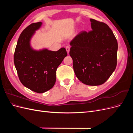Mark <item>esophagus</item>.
Segmentation results:
<instances>
[{
  "label": "esophagus",
  "mask_w": 133,
  "mask_h": 133,
  "mask_svg": "<svg viewBox=\"0 0 133 133\" xmlns=\"http://www.w3.org/2000/svg\"><path fill=\"white\" fill-rule=\"evenodd\" d=\"M65 49H66L67 53L68 54H69V51H70V47L69 46H66V48H65Z\"/></svg>",
  "instance_id": "obj_1"
}]
</instances>
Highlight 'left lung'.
I'll return each mask as SVG.
<instances>
[{
  "label": "left lung",
  "instance_id": "8db88e82",
  "mask_svg": "<svg viewBox=\"0 0 133 133\" xmlns=\"http://www.w3.org/2000/svg\"><path fill=\"white\" fill-rule=\"evenodd\" d=\"M92 30L79 33L70 43L69 54L77 78L88 85L105 83L117 63L118 42L109 26L90 19Z\"/></svg>",
  "mask_w": 133,
  "mask_h": 133
}]
</instances>
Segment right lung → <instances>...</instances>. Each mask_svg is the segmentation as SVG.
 I'll return each mask as SVG.
<instances>
[{
	"label": "right lung",
	"instance_id": "obj_1",
	"mask_svg": "<svg viewBox=\"0 0 133 133\" xmlns=\"http://www.w3.org/2000/svg\"><path fill=\"white\" fill-rule=\"evenodd\" d=\"M42 25V22L33 23L22 31L14 55L20 81L24 86L38 93H43L54 87L56 71L67 55L64 48L57 51L32 48L31 38Z\"/></svg>",
	"mask_w": 133,
	"mask_h": 133
}]
</instances>
